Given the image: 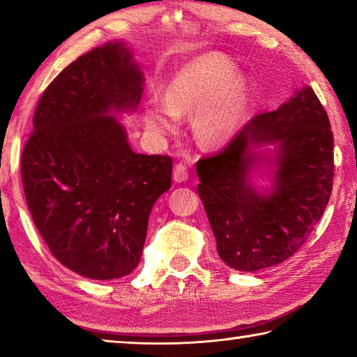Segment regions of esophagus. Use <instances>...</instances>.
<instances>
[{
	"mask_svg": "<svg viewBox=\"0 0 357 357\" xmlns=\"http://www.w3.org/2000/svg\"><path fill=\"white\" fill-rule=\"evenodd\" d=\"M189 179V170H187L185 164H176L173 168V181L174 183H184Z\"/></svg>",
	"mask_w": 357,
	"mask_h": 357,
	"instance_id": "esophagus-1",
	"label": "esophagus"
}]
</instances>
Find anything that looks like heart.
<instances>
[{
	"label": "heart",
	"mask_w": 357,
	"mask_h": 357,
	"mask_svg": "<svg viewBox=\"0 0 357 357\" xmlns=\"http://www.w3.org/2000/svg\"><path fill=\"white\" fill-rule=\"evenodd\" d=\"M249 82L231 59L209 53L193 59L173 75L165 100L148 99L143 107L146 128L157 135L178 129V116L195 112L193 128L204 143L228 140L245 113Z\"/></svg>",
	"instance_id": "heart-1"
}]
</instances>
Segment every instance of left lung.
<instances>
[{
	"mask_svg": "<svg viewBox=\"0 0 357 357\" xmlns=\"http://www.w3.org/2000/svg\"><path fill=\"white\" fill-rule=\"evenodd\" d=\"M259 144H278L269 194H259L248 181L251 168L261 163L252 153ZM332 151L328 113L305 86L277 110L253 116L220 153L198 160V195L219 257L229 268L266 269L301 249L329 203Z\"/></svg>",
	"mask_w": 357,
	"mask_h": 357,
	"instance_id": "1",
	"label": "left lung"
}]
</instances>
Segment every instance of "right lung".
<instances>
[{
  "label": "right lung",
  "mask_w": 357,
  "mask_h": 357,
  "mask_svg": "<svg viewBox=\"0 0 357 357\" xmlns=\"http://www.w3.org/2000/svg\"><path fill=\"white\" fill-rule=\"evenodd\" d=\"M143 72L124 42L78 56L48 84L22 151L36 228L59 263L94 280L129 275L173 159L137 154L113 112L135 110Z\"/></svg>",
  "instance_id": "obj_1"
}]
</instances>
